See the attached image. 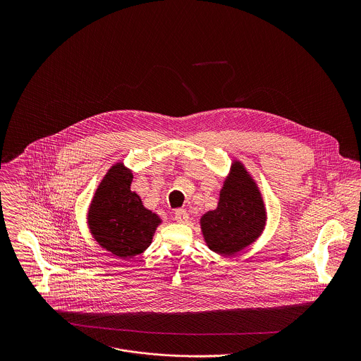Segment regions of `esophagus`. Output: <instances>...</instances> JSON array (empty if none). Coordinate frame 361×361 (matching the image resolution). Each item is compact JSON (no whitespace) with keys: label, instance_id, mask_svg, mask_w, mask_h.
Listing matches in <instances>:
<instances>
[{"label":"esophagus","instance_id":"34e87169","mask_svg":"<svg viewBox=\"0 0 361 361\" xmlns=\"http://www.w3.org/2000/svg\"><path fill=\"white\" fill-rule=\"evenodd\" d=\"M175 219L179 224H186L189 221V214L186 212V209H176L175 211Z\"/></svg>","mask_w":361,"mask_h":361}]
</instances>
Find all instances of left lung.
<instances>
[{
	"label": "left lung",
	"instance_id": "obj_1",
	"mask_svg": "<svg viewBox=\"0 0 361 361\" xmlns=\"http://www.w3.org/2000/svg\"><path fill=\"white\" fill-rule=\"evenodd\" d=\"M267 209L259 188L245 165L233 159L219 192L218 206L200 218V228L209 250L233 256L261 236Z\"/></svg>",
	"mask_w": 361,
	"mask_h": 361
}]
</instances>
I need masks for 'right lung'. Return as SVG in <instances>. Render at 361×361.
Instances as JSON below:
<instances>
[{"label":"right lung","instance_id":"add662e5","mask_svg":"<svg viewBox=\"0 0 361 361\" xmlns=\"http://www.w3.org/2000/svg\"><path fill=\"white\" fill-rule=\"evenodd\" d=\"M132 171L116 162L100 182L87 212V225L94 240L116 257H135L153 240L162 219L143 206L130 190Z\"/></svg>","mask_w":361,"mask_h":361}]
</instances>
